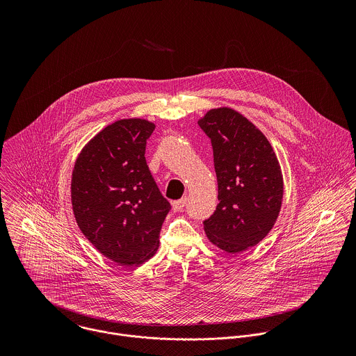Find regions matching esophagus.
<instances>
[{
  "label": "esophagus",
  "instance_id": "esophagus-1",
  "mask_svg": "<svg viewBox=\"0 0 356 356\" xmlns=\"http://www.w3.org/2000/svg\"><path fill=\"white\" fill-rule=\"evenodd\" d=\"M186 202H188V197H182L181 200L172 202V211H175V212L182 211V209H184V207H185V204H186Z\"/></svg>",
  "mask_w": 356,
  "mask_h": 356
}]
</instances>
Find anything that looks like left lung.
<instances>
[{
	"label": "left lung",
	"instance_id": "obj_1",
	"mask_svg": "<svg viewBox=\"0 0 356 356\" xmlns=\"http://www.w3.org/2000/svg\"><path fill=\"white\" fill-rule=\"evenodd\" d=\"M197 123L211 138L218 207L204 220L215 247L237 254L257 245L274 227L284 199V177L267 137L238 111L219 106Z\"/></svg>",
	"mask_w": 356,
	"mask_h": 356
}]
</instances>
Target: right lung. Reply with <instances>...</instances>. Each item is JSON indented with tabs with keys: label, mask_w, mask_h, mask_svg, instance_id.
<instances>
[{
	"label": "right lung",
	"mask_w": 356,
	"mask_h": 356,
	"mask_svg": "<svg viewBox=\"0 0 356 356\" xmlns=\"http://www.w3.org/2000/svg\"><path fill=\"white\" fill-rule=\"evenodd\" d=\"M154 126L141 118L108 124L82 148L71 174L78 227L100 254L120 266H138L156 254L170 211L145 160Z\"/></svg>",
	"instance_id": "obj_1"
}]
</instances>
